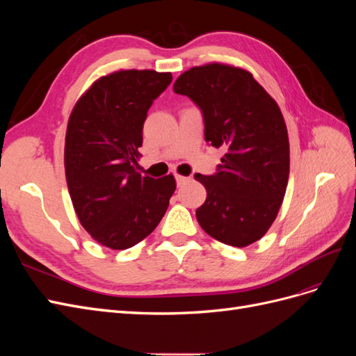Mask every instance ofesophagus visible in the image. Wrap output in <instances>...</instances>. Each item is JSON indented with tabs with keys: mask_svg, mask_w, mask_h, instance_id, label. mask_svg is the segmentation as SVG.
Wrapping results in <instances>:
<instances>
[{
	"mask_svg": "<svg viewBox=\"0 0 356 356\" xmlns=\"http://www.w3.org/2000/svg\"><path fill=\"white\" fill-rule=\"evenodd\" d=\"M175 179H177V184L178 186H182V184H184V182H187L190 178L188 177H182V175H175Z\"/></svg>",
	"mask_w": 356,
	"mask_h": 356,
	"instance_id": "esophagus-1",
	"label": "esophagus"
}]
</instances>
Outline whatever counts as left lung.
<instances>
[{
	"label": "left lung",
	"instance_id": "obj_1",
	"mask_svg": "<svg viewBox=\"0 0 356 356\" xmlns=\"http://www.w3.org/2000/svg\"><path fill=\"white\" fill-rule=\"evenodd\" d=\"M175 93L199 105L204 139L225 149L196 211L200 227L225 245L245 248L270 229L289 177V141L281 108L250 71L211 62L182 72Z\"/></svg>",
	"mask_w": 356,
	"mask_h": 356
}]
</instances>
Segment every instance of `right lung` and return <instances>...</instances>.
Here are the masks:
<instances>
[{"instance_id":"right-lung-1","label":"right lung","mask_w":356,"mask_h":356,"mask_svg":"<svg viewBox=\"0 0 356 356\" xmlns=\"http://www.w3.org/2000/svg\"><path fill=\"white\" fill-rule=\"evenodd\" d=\"M170 72L118 70L93 81L71 111L65 135V177L75 213L92 238L127 250L152 233L169 207L174 175L136 172L143 127Z\"/></svg>"}]
</instances>
